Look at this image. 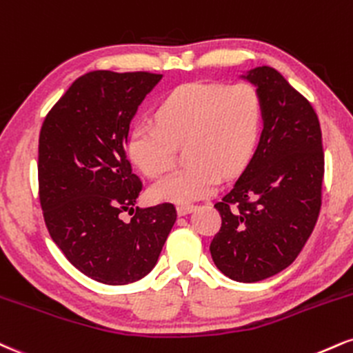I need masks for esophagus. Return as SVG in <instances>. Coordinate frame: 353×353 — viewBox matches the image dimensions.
I'll use <instances>...</instances> for the list:
<instances>
[{
  "label": "esophagus",
  "instance_id": "1",
  "mask_svg": "<svg viewBox=\"0 0 353 353\" xmlns=\"http://www.w3.org/2000/svg\"><path fill=\"white\" fill-rule=\"evenodd\" d=\"M176 209H177V214H179V215H185V214H189V212L194 210V205H190V203H179Z\"/></svg>",
  "mask_w": 353,
  "mask_h": 353
}]
</instances>
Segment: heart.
Segmentation results:
<instances>
[{"mask_svg":"<svg viewBox=\"0 0 353 353\" xmlns=\"http://www.w3.org/2000/svg\"><path fill=\"white\" fill-rule=\"evenodd\" d=\"M156 123H136L126 141L133 163L148 176L174 164V146L184 144L185 168L151 185L154 201L192 202L214 192L223 176L243 171L263 126L260 93L250 83H185L159 105Z\"/></svg>","mask_w":353,"mask_h":353,"instance_id":"b5f03b06","label":"heart"}]
</instances>
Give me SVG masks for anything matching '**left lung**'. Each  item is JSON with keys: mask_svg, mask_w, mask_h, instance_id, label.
Instances as JSON below:
<instances>
[{"mask_svg": "<svg viewBox=\"0 0 353 353\" xmlns=\"http://www.w3.org/2000/svg\"><path fill=\"white\" fill-rule=\"evenodd\" d=\"M260 93L263 131L252 161L215 203L222 227L210 243L215 266L256 283L291 265L316 227L324 151L317 113L273 67L243 75Z\"/></svg>", "mask_w": 353, "mask_h": 353, "instance_id": "left-lung-1", "label": "left lung"}]
</instances>
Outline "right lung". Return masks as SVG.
<instances>
[{
    "mask_svg": "<svg viewBox=\"0 0 353 353\" xmlns=\"http://www.w3.org/2000/svg\"><path fill=\"white\" fill-rule=\"evenodd\" d=\"M163 79L151 72L93 70L50 108L39 134V201L50 239L88 278L121 286L154 268L177 219L164 202L139 209L143 182L126 158L130 123Z\"/></svg>",
    "mask_w": 353,
    "mask_h": 353,
    "instance_id": "obj_1",
    "label": "right lung"
}]
</instances>
